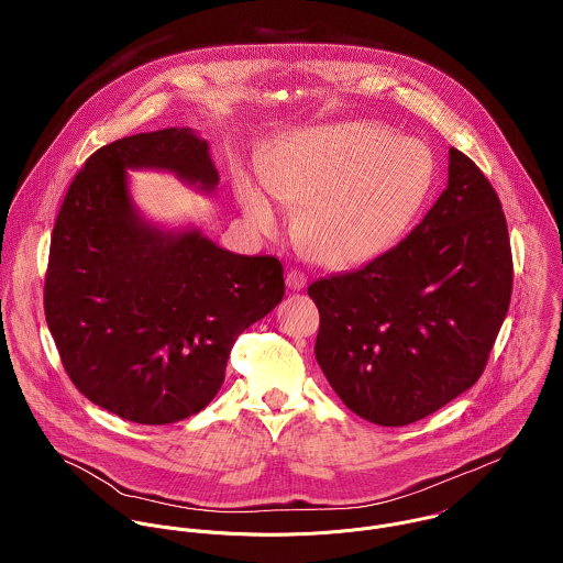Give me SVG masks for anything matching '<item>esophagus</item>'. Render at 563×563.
Here are the masks:
<instances>
[{
    "mask_svg": "<svg viewBox=\"0 0 563 563\" xmlns=\"http://www.w3.org/2000/svg\"><path fill=\"white\" fill-rule=\"evenodd\" d=\"M306 275L301 273V271H288V275H286V286L290 288V290H303L306 288Z\"/></svg>",
    "mask_w": 563,
    "mask_h": 563,
    "instance_id": "1",
    "label": "esophagus"
}]
</instances>
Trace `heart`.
Masks as SVG:
<instances>
[{
    "label": "heart",
    "mask_w": 563,
    "mask_h": 563,
    "mask_svg": "<svg viewBox=\"0 0 563 563\" xmlns=\"http://www.w3.org/2000/svg\"><path fill=\"white\" fill-rule=\"evenodd\" d=\"M433 179L424 145L364 121L299 128L257 154V177L236 175L249 225L275 236L295 208L292 234L327 268L384 253L407 230Z\"/></svg>",
    "instance_id": "b5f03b06"
}]
</instances>
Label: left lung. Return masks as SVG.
Masks as SVG:
<instances>
[{
	"mask_svg": "<svg viewBox=\"0 0 563 563\" xmlns=\"http://www.w3.org/2000/svg\"><path fill=\"white\" fill-rule=\"evenodd\" d=\"M500 201L479 166L449 150V184L395 249L314 282L317 362L368 422H416L477 384L511 299Z\"/></svg>",
	"mask_w": 563,
	"mask_h": 563,
	"instance_id": "left-lung-1",
	"label": "left lung"
}]
</instances>
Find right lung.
I'll return each instance as SVG.
<instances>
[{"label":"right lung","mask_w":563,"mask_h":563,"mask_svg":"<svg viewBox=\"0 0 563 563\" xmlns=\"http://www.w3.org/2000/svg\"><path fill=\"white\" fill-rule=\"evenodd\" d=\"M128 170L173 173L212 195L219 170L190 128L134 134L95 152L58 212L45 319L88 401L139 424L201 411L242 331L284 299L273 255H239L199 228L143 217Z\"/></svg>","instance_id":"obj_1"}]
</instances>
